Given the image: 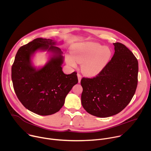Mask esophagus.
<instances>
[{"mask_svg":"<svg viewBox=\"0 0 151 151\" xmlns=\"http://www.w3.org/2000/svg\"><path fill=\"white\" fill-rule=\"evenodd\" d=\"M77 76H78V81H79V82H81V78H82V76H81V75L80 74V73H78L77 74Z\"/></svg>","mask_w":151,"mask_h":151,"instance_id":"obj_1","label":"esophagus"}]
</instances>
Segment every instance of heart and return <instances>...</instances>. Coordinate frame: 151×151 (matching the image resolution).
I'll return each mask as SVG.
<instances>
[{"label":"heart","instance_id":"obj_1","mask_svg":"<svg viewBox=\"0 0 151 151\" xmlns=\"http://www.w3.org/2000/svg\"><path fill=\"white\" fill-rule=\"evenodd\" d=\"M72 54L78 63H82V70L86 74L93 75L106 65L111 58V51L96 43L85 42L75 45ZM67 62L70 66H75V60L70 56L67 57Z\"/></svg>","mask_w":151,"mask_h":151}]
</instances>
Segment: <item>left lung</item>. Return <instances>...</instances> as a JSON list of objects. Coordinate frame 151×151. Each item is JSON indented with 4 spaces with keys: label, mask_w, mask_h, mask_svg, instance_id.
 <instances>
[{
    "label": "left lung",
    "mask_w": 151,
    "mask_h": 151,
    "mask_svg": "<svg viewBox=\"0 0 151 151\" xmlns=\"http://www.w3.org/2000/svg\"><path fill=\"white\" fill-rule=\"evenodd\" d=\"M114 45V56L100 73L81 81L83 107L90 114L100 118L121 112L132 100L137 86V58L121 43Z\"/></svg>",
    "instance_id": "obj_1"
}]
</instances>
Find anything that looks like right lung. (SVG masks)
<instances>
[{"mask_svg": "<svg viewBox=\"0 0 151 151\" xmlns=\"http://www.w3.org/2000/svg\"><path fill=\"white\" fill-rule=\"evenodd\" d=\"M50 39L37 38L18 50L12 66L11 77L15 94L30 111L40 115H50L60 110L65 98L78 82L77 73L69 75L62 71L61 50ZM37 50H48L53 57L43 68L36 70L31 57Z\"/></svg>", "mask_w": 151, "mask_h": 151, "instance_id": "1", "label": "right lung"}]
</instances>
